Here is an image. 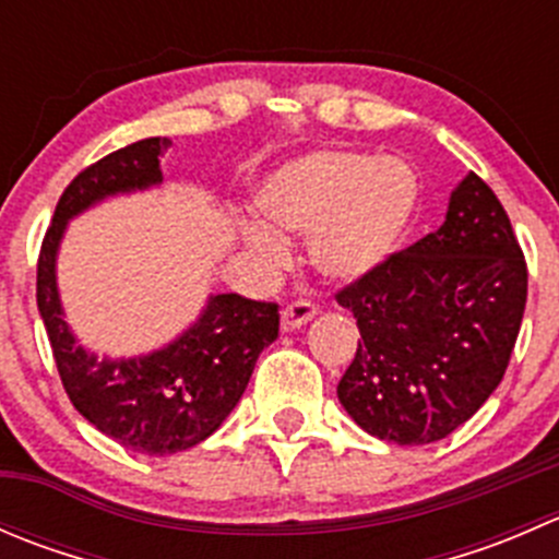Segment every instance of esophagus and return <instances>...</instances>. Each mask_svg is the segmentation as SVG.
Wrapping results in <instances>:
<instances>
[{
    "label": "esophagus",
    "instance_id": "esophagus-1",
    "mask_svg": "<svg viewBox=\"0 0 559 559\" xmlns=\"http://www.w3.org/2000/svg\"><path fill=\"white\" fill-rule=\"evenodd\" d=\"M316 313H319V308H316L313 302L295 300V302H292V306H286L284 311H281V326H284L286 332L297 330V326L308 324V321H311Z\"/></svg>",
    "mask_w": 559,
    "mask_h": 559
}]
</instances>
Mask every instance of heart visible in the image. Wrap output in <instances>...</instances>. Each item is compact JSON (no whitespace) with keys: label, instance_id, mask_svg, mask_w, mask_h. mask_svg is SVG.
I'll list each match as a JSON object with an SVG mask.
<instances>
[{"label":"heart","instance_id":"b5f03b06","mask_svg":"<svg viewBox=\"0 0 559 559\" xmlns=\"http://www.w3.org/2000/svg\"><path fill=\"white\" fill-rule=\"evenodd\" d=\"M419 205V178L403 159L362 151H316L270 175L259 207L275 227L311 235V262L326 278L352 281L397 248ZM246 243L267 264L286 246L270 227L248 222Z\"/></svg>","mask_w":559,"mask_h":559}]
</instances>
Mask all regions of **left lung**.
Wrapping results in <instances>:
<instances>
[{
  "mask_svg": "<svg viewBox=\"0 0 559 559\" xmlns=\"http://www.w3.org/2000/svg\"><path fill=\"white\" fill-rule=\"evenodd\" d=\"M359 326L337 397L370 436L425 447L503 381L527 302V262L495 191L467 175L447 222L335 295Z\"/></svg>",
  "mask_w": 559,
  "mask_h": 559,
  "instance_id": "1",
  "label": "left lung"
}]
</instances>
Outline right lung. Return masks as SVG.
Returning a JSON list of instances; mask_svg holds the SVG:
<instances>
[{
	"mask_svg": "<svg viewBox=\"0 0 559 559\" xmlns=\"http://www.w3.org/2000/svg\"><path fill=\"white\" fill-rule=\"evenodd\" d=\"M167 145V138L138 140L78 173L59 197L37 259V308L67 397L99 432L148 456L186 452L213 436L281 324L278 302L216 295L194 326L148 357L97 359L75 343L56 292V248L67 222L118 191L159 183Z\"/></svg>",
	"mask_w": 559,
	"mask_h": 559,
	"instance_id": "right-lung-1",
	"label": "right lung"
}]
</instances>
